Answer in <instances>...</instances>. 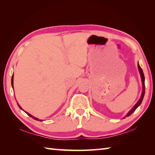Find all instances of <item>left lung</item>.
Masks as SVG:
<instances>
[{"label": "left lung", "instance_id": "obj_1", "mask_svg": "<svg viewBox=\"0 0 155 155\" xmlns=\"http://www.w3.org/2000/svg\"><path fill=\"white\" fill-rule=\"evenodd\" d=\"M138 68H139V72H140V77H141V80H142V83H143V91H142V94H141V96H140V99L139 100V101L137 102V104L134 105V106L133 107V108L131 109L129 112H128V114L126 115V117H128L130 116V115L131 114H133L134 110H135L137 108L139 107L140 106V104H141V103H142L143 101V97L144 96V93H145V85H144V73H143V71L142 70V68H141V67H140L139 64H138ZM124 117V118H125Z\"/></svg>", "mask_w": 155, "mask_h": 155}]
</instances>
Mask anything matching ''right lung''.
<instances>
[{
	"label": "right lung",
	"instance_id": "add662e5",
	"mask_svg": "<svg viewBox=\"0 0 155 155\" xmlns=\"http://www.w3.org/2000/svg\"><path fill=\"white\" fill-rule=\"evenodd\" d=\"M13 78H14V76H13V75H12V79H11V84H12V87H13ZM17 104H18V106L19 107V108H21V110H23V109H22V107H21V106H20V105L18 104V103H17ZM25 113H27V114L28 115V116H29V117H32V118H34V119H35V120H40V121H42V120H39V119H38V118H36V117H33V116H32V115H31V114H29V113H27V112H25Z\"/></svg>",
	"mask_w": 155,
	"mask_h": 155
}]
</instances>
